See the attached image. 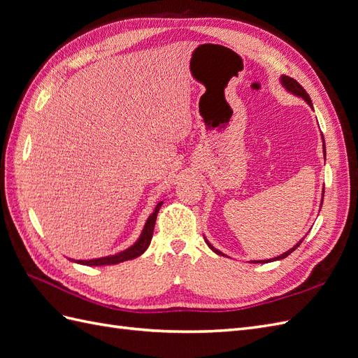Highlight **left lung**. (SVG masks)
<instances>
[{"mask_svg":"<svg viewBox=\"0 0 358 358\" xmlns=\"http://www.w3.org/2000/svg\"><path fill=\"white\" fill-rule=\"evenodd\" d=\"M280 83H282V86H284V88L288 91V92H291V94H294V95H297V96H300V99H303V100H305L310 107H312V101H310V96L308 95V92L305 91V88H303V86L297 82V80H294V79H292V78H288V76H280ZM312 109H313V107H312ZM322 140H324V137H322ZM324 148V155H326V145H322ZM322 197H324V191H322ZM306 237V236H305ZM305 237H303V239H305ZM303 239L301 241H299L294 246H292L291 249H289V251H287V252H284L282 255H279V257H275V258H270V259H262V262H251V263H270V262H275V259H282V258H287L291 252H294L296 251V249L300 246V243L303 242ZM206 243H208L209 245V248L212 249V251L213 252H216V254H218V255H222L224 257V254L221 252V251H218V249H216V248H213L208 241H206Z\"/></svg>","mask_w":358,"mask_h":358,"instance_id":"obj_1","label":"left lung"}]
</instances>
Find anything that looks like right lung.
Segmentation results:
<instances>
[{
  "label": "right lung",
  "mask_w": 358,
  "mask_h": 358,
  "mask_svg": "<svg viewBox=\"0 0 358 358\" xmlns=\"http://www.w3.org/2000/svg\"><path fill=\"white\" fill-rule=\"evenodd\" d=\"M162 206V201H159L157 204L155 210L149 215V218L143 227V231L140 234V237L137 239V242L134 245H131L129 248H127L125 251L117 252L115 255H107V257H101V258H92V259H71L74 263H79L83 266H110V264H117L122 262H128V259L137 258L138 255H142L148 246L150 245V241H152V234H154V227H155V221H157V215L158 210Z\"/></svg>",
  "instance_id": "right-lung-1"
}]
</instances>
